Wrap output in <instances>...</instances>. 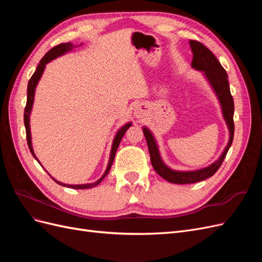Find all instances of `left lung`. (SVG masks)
<instances>
[{
	"label": "left lung",
	"mask_w": 262,
	"mask_h": 262,
	"mask_svg": "<svg viewBox=\"0 0 262 262\" xmlns=\"http://www.w3.org/2000/svg\"><path fill=\"white\" fill-rule=\"evenodd\" d=\"M189 43L193 53L191 67L198 71H202L205 77H207L208 81L210 82L213 91L215 92L222 107V112H223V117L228 126L229 140L227 146L223 150V153H222L219 160L208 166V167L191 171H178L172 170L168 166L165 165L160 155V150H158L153 134L144 126L143 133L146 139V143L150 156V163H152L153 168L162 178L169 182H172V184L179 185L194 184V182H199L213 176L221 167L222 163H223L228 149L232 145L234 138V99L231 91H229V84L227 80L228 76L226 71L221 66V63L216 59L215 55H214L211 52V50H209L204 45L195 40H190Z\"/></svg>",
	"instance_id": "obj_1"
}]
</instances>
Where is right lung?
<instances>
[{
  "mask_svg": "<svg viewBox=\"0 0 262 262\" xmlns=\"http://www.w3.org/2000/svg\"><path fill=\"white\" fill-rule=\"evenodd\" d=\"M74 48V46L71 43V42H67V43H60L58 46L53 47V48L51 50H49L48 52H47L45 54V57L40 60V62H39V64L35 71V73L33 74V76L30 77V80L28 82V86H27V102H26V107H25V112H24V123H25V128H26V138H27V144H28V147L30 149L31 154H33V156L36 158V160L38 161V158L36 157L35 153H34V149H33V145H31V134H30V126H29V115H30V112H31V108H33V104H34V96H35V91H36V86L39 82V80H40V77L43 73V70L46 68V64L48 62H50L51 60L55 59L57 57H60V55L64 54L66 52L72 50ZM131 126V122L124 124L122 128L119 130L116 134V137L114 139V143H113V147H112V153H110V158H109V163H108V166H107V169L106 171L104 172V175H102V177H100L97 181L93 182V184H86V185H67V184H63V182H60V181H57L54 178H52L57 184L61 185V186H64V187H68V188H73V189H89V188H93V187H96L97 185H99L101 180L104 179L107 173L109 172L110 170V167H112V165L114 163V160H115V155H116V152H117V148L119 146V144H120L121 142V139L122 137L124 136L125 131L128 130ZM39 162V161H38Z\"/></svg>",
  "mask_w": 262,
  "mask_h": 262,
  "instance_id": "1",
  "label": "right lung"
}]
</instances>
